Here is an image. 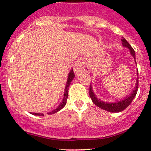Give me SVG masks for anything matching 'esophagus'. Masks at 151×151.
<instances>
[{
	"instance_id": "esophagus-1",
	"label": "esophagus",
	"mask_w": 151,
	"mask_h": 151,
	"mask_svg": "<svg viewBox=\"0 0 151 151\" xmlns=\"http://www.w3.org/2000/svg\"><path fill=\"white\" fill-rule=\"evenodd\" d=\"M88 65L86 64V63H85L84 60L80 59L76 63L75 66H74V71L75 72L79 73L80 71H88Z\"/></svg>"
}]
</instances>
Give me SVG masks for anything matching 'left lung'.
Listing matches in <instances>:
<instances>
[{
    "mask_svg": "<svg viewBox=\"0 0 151 151\" xmlns=\"http://www.w3.org/2000/svg\"><path fill=\"white\" fill-rule=\"evenodd\" d=\"M121 42H122V45L123 47H126L127 48L129 49L130 50L131 55L134 57L135 60V52L134 50V49L132 48V46L130 45V44L124 39L123 38L121 39ZM135 63L137 64L136 63V60H135ZM137 77H138V74H137ZM139 80L138 78L137 79V83H136V88H134V90L133 91V92L130 94V95H128L127 96L123 98V100L120 101H117V102L115 103H107V102H104V101H101L99 99H97L96 97L95 94H94L93 91L92 87L91 85H90V91H89V95L90 97L92 99V101L97 106H99L101 109H104V110L108 111V112H121V111L124 110L126 107L129 106V104L132 103V101H133V99H134V97L136 96V94L137 93V90H138V83H139Z\"/></svg>",
    "mask_w": 151,
    "mask_h": 151,
    "instance_id": "1",
    "label": "left lung"
}]
</instances>
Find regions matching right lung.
Returning <instances> with one entry per match:
<instances>
[{
  "instance_id": "right-lung-1",
  "label": "right lung",
  "mask_w": 151,
  "mask_h": 151,
  "mask_svg": "<svg viewBox=\"0 0 151 151\" xmlns=\"http://www.w3.org/2000/svg\"><path fill=\"white\" fill-rule=\"evenodd\" d=\"M74 78V73L73 71V69H71L70 71L69 74H68V79H67V82H66V88H65V92L64 94H63V101L62 102L59 104V106H58L56 109H55L54 110H52V112H48V115H52V114H55L56 112H58V111H60V109H63V107L65 106V105L66 104V100L67 98H68V87H69L70 84H71V81H72L73 79ZM32 115H39V116H43L44 114L43 113H34V112H31Z\"/></svg>"
}]
</instances>
